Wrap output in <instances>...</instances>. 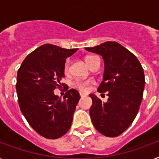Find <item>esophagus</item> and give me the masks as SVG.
<instances>
[{"label":"esophagus","instance_id":"esophagus-1","mask_svg":"<svg viewBox=\"0 0 159 159\" xmlns=\"http://www.w3.org/2000/svg\"><path fill=\"white\" fill-rule=\"evenodd\" d=\"M80 96H81V97H85V96H86V95H85V94H83V93L80 92Z\"/></svg>","mask_w":159,"mask_h":159}]
</instances>
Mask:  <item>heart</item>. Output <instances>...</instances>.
<instances>
[{"instance_id":"b5f03b06","label":"heart","mask_w":159,"mask_h":159,"mask_svg":"<svg viewBox=\"0 0 159 159\" xmlns=\"http://www.w3.org/2000/svg\"><path fill=\"white\" fill-rule=\"evenodd\" d=\"M96 56H94V55H88V56H86L85 60H86V64H88V66L91 64V61H92L93 59H95ZM68 68H69V61L67 60L65 62V64H64V73H67L68 72ZM92 83L91 81H81V80H78V81H76L74 82V86H75L76 88H77L78 90L82 91H88L89 87H90V85Z\"/></svg>"}]
</instances>
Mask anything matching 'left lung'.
Instances as JSON below:
<instances>
[{
  "instance_id": "obj_1",
  "label": "left lung",
  "mask_w": 159,
  "mask_h": 159,
  "mask_svg": "<svg viewBox=\"0 0 159 159\" xmlns=\"http://www.w3.org/2000/svg\"><path fill=\"white\" fill-rule=\"evenodd\" d=\"M86 50L104 59V76L98 91L108 92L109 96L108 101L103 103L90 94L91 121L102 135L116 137L128 128L139 111L145 83L144 69L131 51L116 42H104Z\"/></svg>"
}]
</instances>
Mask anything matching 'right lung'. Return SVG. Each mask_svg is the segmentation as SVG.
<instances>
[{"label": "right lung", "instance_id": "obj_1", "mask_svg": "<svg viewBox=\"0 0 159 159\" xmlns=\"http://www.w3.org/2000/svg\"><path fill=\"white\" fill-rule=\"evenodd\" d=\"M77 50L45 44L24 59L17 73L20 110L29 125L47 139L61 137L72 125L79 93L71 89L61 99L54 90L61 87L66 59Z\"/></svg>", "mask_w": 159, "mask_h": 159}]
</instances>
